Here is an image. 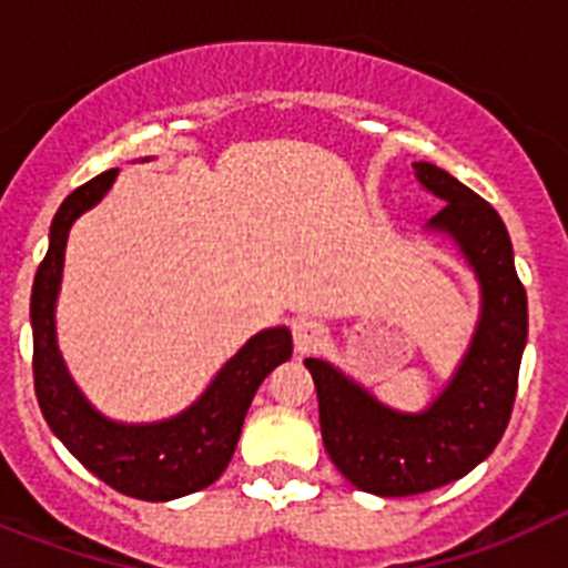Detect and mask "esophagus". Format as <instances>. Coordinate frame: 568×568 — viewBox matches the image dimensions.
<instances>
[{
    "label": "esophagus",
    "instance_id": "obj_1",
    "mask_svg": "<svg viewBox=\"0 0 568 568\" xmlns=\"http://www.w3.org/2000/svg\"><path fill=\"white\" fill-rule=\"evenodd\" d=\"M293 341H295V353L298 355L318 353L321 346H324V341H327V327L315 318H295Z\"/></svg>",
    "mask_w": 568,
    "mask_h": 568
}]
</instances>
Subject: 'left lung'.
Returning <instances> with one entry per match:
<instances>
[{"instance_id":"1","label":"left lung","mask_w":568,"mask_h":568,"mask_svg":"<svg viewBox=\"0 0 568 568\" xmlns=\"http://www.w3.org/2000/svg\"><path fill=\"white\" fill-rule=\"evenodd\" d=\"M413 168L420 187L446 204L426 230L455 241L480 287L478 324L458 369L426 409L400 413L329 361H304L327 455L349 484L381 498L438 489L489 458L509 424L529 335L526 290L500 215L446 170Z\"/></svg>"}]
</instances>
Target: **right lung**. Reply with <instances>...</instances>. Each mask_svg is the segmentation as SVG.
I'll return each mask as SVG.
<instances>
[{"label":"right lung","instance_id":"add662e5","mask_svg":"<svg viewBox=\"0 0 568 568\" xmlns=\"http://www.w3.org/2000/svg\"><path fill=\"white\" fill-rule=\"evenodd\" d=\"M148 162V159H144ZM119 170H104L62 202L50 224L48 255L30 293L33 384L42 415L73 458L115 491L139 500H175L222 478L261 381L293 355L287 327L261 329L215 373L187 409L150 424L102 415L70 378L57 344V298L73 222L102 202Z\"/></svg>","mask_w":568,"mask_h":568}]
</instances>
